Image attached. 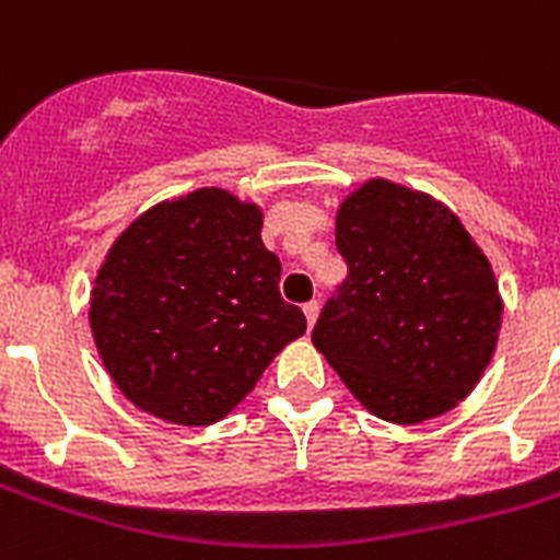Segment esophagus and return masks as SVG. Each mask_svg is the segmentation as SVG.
<instances>
[{
    "label": "esophagus",
    "instance_id": "obj_1",
    "mask_svg": "<svg viewBox=\"0 0 560 560\" xmlns=\"http://www.w3.org/2000/svg\"><path fill=\"white\" fill-rule=\"evenodd\" d=\"M316 316H319V302L304 304V319H307V327L316 325Z\"/></svg>",
    "mask_w": 560,
    "mask_h": 560
}]
</instances>
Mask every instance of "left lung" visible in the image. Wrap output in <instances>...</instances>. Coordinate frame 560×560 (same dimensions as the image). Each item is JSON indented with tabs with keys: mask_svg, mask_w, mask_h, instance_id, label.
Instances as JSON below:
<instances>
[{
	"mask_svg": "<svg viewBox=\"0 0 560 560\" xmlns=\"http://www.w3.org/2000/svg\"><path fill=\"white\" fill-rule=\"evenodd\" d=\"M348 276L313 345L353 397L388 422L431 420L469 397L494 353L501 295L457 218L390 180H368L336 215Z\"/></svg>",
	"mask_w": 560,
	"mask_h": 560,
	"instance_id": "8db88e82",
	"label": "left lung"
}]
</instances>
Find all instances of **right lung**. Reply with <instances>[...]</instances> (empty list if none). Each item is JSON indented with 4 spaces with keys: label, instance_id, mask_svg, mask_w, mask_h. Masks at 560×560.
Returning a JSON list of instances; mask_svg holds the SVG:
<instances>
[{
    "label": "right lung",
    "instance_id": "1",
    "mask_svg": "<svg viewBox=\"0 0 560 560\" xmlns=\"http://www.w3.org/2000/svg\"><path fill=\"white\" fill-rule=\"evenodd\" d=\"M279 279L253 203L224 189L158 203L115 241L91 293L103 365L161 420L218 422L304 334Z\"/></svg>",
    "mask_w": 560,
    "mask_h": 560
}]
</instances>
